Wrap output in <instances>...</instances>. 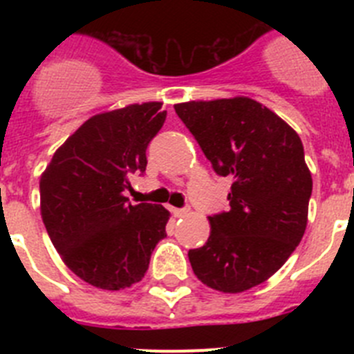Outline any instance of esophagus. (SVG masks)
<instances>
[{
	"label": "esophagus",
	"instance_id": "1",
	"mask_svg": "<svg viewBox=\"0 0 354 354\" xmlns=\"http://www.w3.org/2000/svg\"><path fill=\"white\" fill-rule=\"evenodd\" d=\"M171 212H174V216H177V218H183V216L189 214V207H171Z\"/></svg>",
	"mask_w": 354,
	"mask_h": 354
}]
</instances>
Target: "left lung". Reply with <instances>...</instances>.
Returning <instances> with one entry per match:
<instances>
[{
	"mask_svg": "<svg viewBox=\"0 0 354 354\" xmlns=\"http://www.w3.org/2000/svg\"><path fill=\"white\" fill-rule=\"evenodd\" d=\"M212 170L232 177L230 209L209 216L211 236L187 257L200 282L243 292L277 273L306 228L312 175L296 131L248 97L175 104Z\"/></svg>",
	"mask_w": 354,
	"mask_h": 354,
	"instance_id": "obj_1",
	"label": "left lung"
}]
</instances>
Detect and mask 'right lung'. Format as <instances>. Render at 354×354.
<instances>
[{"mask_svg": "<svg viewBox=\"0 0 354 354\" xmlns=\"http://www.w3.org/2000/svg\"><path fill=\"white\" fill-rule=\"evenodd\" d=\"M167 120L161 102L88 118L56 150L40 179V211L51 243L74 274L99 289L140 282L167 237L170 212L131 204V174H145L147 147Z\"/></svg>", "mask_w": 354, "mask_h": 354, "instance_id": "obj_1", "label": "right lung"}]
</instances>
